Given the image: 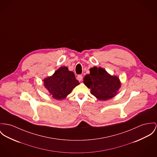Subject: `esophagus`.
Masks as SVG:
<instances>
[{
  "label": "esophagus",
  "mask_w": 157,
  "mask_h": 157,
  "mask_svg": "<svg viewBox=\"0 0 157 157\" xmlns=\"http://www.w3.org/2000/svg\"><path fill=\"white\" fill-rule=\"evenodd\" d=\"M82 78H83V77H82V76L81 75H78V76H77V79H78L79 81H81L82 80Z\"/></svg>",
  "instance_id": "esophagus-1"
}]
</instances>
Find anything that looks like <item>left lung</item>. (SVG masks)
<instances>
[{
    "label": "left lung",
    "instance_id": "obj_1",
    "mask_svg": "<svg viewBox=\"0 0 157 157\" xmlns=\"http://www.w3.org/2000/svg\"><path fill=\"white\" fill-rule=\"evenodd\" d=\"M90 72L84 77L83 82L97 99L105 101L118 94L121 84L117 76L111 75L103 68L96 66L91 68Z\"/></svg>",
    "mask_w": 157,
    "mask_h": 157
}]
</instances>
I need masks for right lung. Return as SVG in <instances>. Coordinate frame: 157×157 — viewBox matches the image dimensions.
Instances as JSON below:
<instances>
[{"label":"right lung","mask_w":157,"mask_h":157,"mask_svg":"<svg viewBox=\"0 0 157 157\" xmlns=\"http://www.w3.org/2000/svg\"><path fill=\"white\" fill-rule=\"evenodd\" d=\"M44 85L50 95L56 100L66 98L73 89L79 84L74 73L66 66L59 67L54 73L43 79Z\"/></svg>","instance_id":"right-lung-1"}]
</instances>
